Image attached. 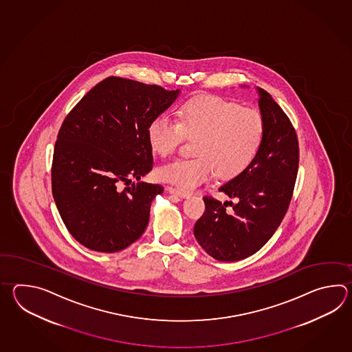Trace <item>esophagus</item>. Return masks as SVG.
Returning <instances> with one entry per match:
<instances>
[{"mask_svg":"<svg viewBox=\"0 0 352 352\" xmlns=\"http://www.w3.org/2000/svg\"><path fill=\"white\" fill-rule=\"evenodd\" d=\"M167 191L170 192V194L177 195L179 197H182V199H186L190 196L188 192H185V191H181L179 188H175V187H167Z\"/></svg>","mask_w":352,"mask_h":352,"instance_id":"esophagus-1","label":"esophagus"}]
</instances>
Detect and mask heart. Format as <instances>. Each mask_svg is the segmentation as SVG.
<instances>
[{
    "mask_svg": "<svg viewBox=\"0 0 352 352\" xmlns=\"http://www.w3.org/2000/svg\"><path fill=\"white\" fill-rule=\"evenodd\" d=\"M152 151L162 157L175 153L184 138H196L195 157L181 158L157 170L160 179L194 190L217 173L230 179L254 158L264 135L262 114L219 97H201L182 105L177 120L160 116L148 126Z\"/></svg>",
    "mask_w": 352,
    "mask_h": 352,
    "instance_id": "b5f03b06",
    "label": "heart"
}]
</instances>
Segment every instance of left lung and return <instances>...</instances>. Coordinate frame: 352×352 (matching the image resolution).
<instances>
[{
    "label": "left lung",
    "mask_w": 352,
    "mask_h": 352,
    "mask_svg": "<svg viewBox=\"0 0 352 352\" xmlns=\"http://www.w3.org/2000/svg\"><path fill=\"white\" fill-rule=\"evenodd\" d=\"M256 91L262 143L247 168L219 187L235 202L205 196V212L195 224L200 247L220 262L245 259L272 238L289 206L298 173V140L291 120L268 91Z\"/></svg>",
    "instance_id": "8db88e82"
}]
</instances>
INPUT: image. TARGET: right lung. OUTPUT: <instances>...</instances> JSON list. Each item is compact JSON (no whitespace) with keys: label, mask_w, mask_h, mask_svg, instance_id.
Wrapping results in <instances>:
<instances>
[{"label":"right lung","mask_w":352,"mask_h":352,"mask_svg":"<svg viewBox=\"0 0 352 352\" xmlns=\"http://www.w3.org/2000/svg\"><path fill=\"white\" fill-rule=\"evenodd\" d=\"M181 90L109 76L63 122L54 150L53 196L69 232L82 245L116 253L140 239L161 185L120 184L150 173L148 126Z\"/></svg>","instance_id":"1"}]
</instances>
